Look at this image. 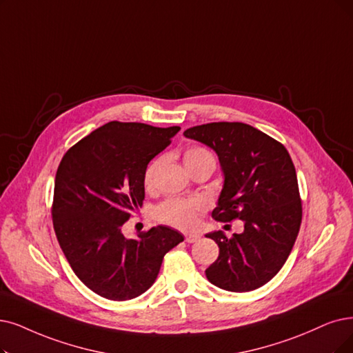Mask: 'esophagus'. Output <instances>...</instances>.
Listing matches in <instances>:
<instances>
[{"label":"esophagus","instance_id":"1","mask_svg":"<svg viewBox=\"0 0 353 353\" xmlns=\"http://www.w3.org/2000/svg\"><path fill=\"white\" fill-rule=\"evenodd\" d=\"M200 234L199 233H187L185 234V242L187 243H194V242H196V241H200Z\"/></svg>","mask_w":353,"mask_h":353}]
</instances>
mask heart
<instances>
[{"label":"heart","mask_w":353,"mask_h":353,"mask_svg":"<svg viewBox=\"0 0 353 353\" xmlns=\"http://www.w3.org/2000/svg\"><path fill=\"white\" fill-rule=\"evenodd\" d=\"M207 161L214 162V157L211 154V152L201 146H191L184 152V163L188 171ZM158 166L159 161H154L146 168L143 175V184L146 188H150L153 185ZM203 210L204 204L200 200L169 199L154 210V217L165 224L174 225L176 229L187 230L194 228V224L196 223V217H199Z\"/></svg>","instance_id":"obj_1"}]
</instances>
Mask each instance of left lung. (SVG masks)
Listing matches in <instances>:
<instances>
[{
  "label": "left lung",
  "mask_w": 353,
  "mask_h": 353,
  "mask_svg": "<svg viewBox=\"0 0 353 353\" xmlns=\"http://www.w3.org/2000/svg\"><path fill=\"white\" fill-rule=\"evenodd\" d=\"M184 136L213 149L224 175L214 220H242L245 230L232 239L207 233L219 258L205 270L216 287L248 292L271 281L290 256L301 224V200L288 150L245 123H208Z\"/></svg>",
  "instance_id": "1"
}]
</instances>
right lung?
Listing matches in <instances>:
<instances>
[{
  "label": "right lung",
  "mask_w": 353,
  "mask_h": 353,
  "mask_svg": "<svg viewBox=\"0 0 353 353\" xmlns=\"http://www.w3.org/2000/svg\"><path fill=\"white\" fill-rule=\"evenodd\" d=\"M179 130L110 121L81 139L59 163L53 229L75 275L104 299L125 301L148 291L165 253L184 241L168 225L136 239L121 232L143 204L148 163Z\"/></svg>",
  "instance_id": "obj_1"
}]
</instances>
